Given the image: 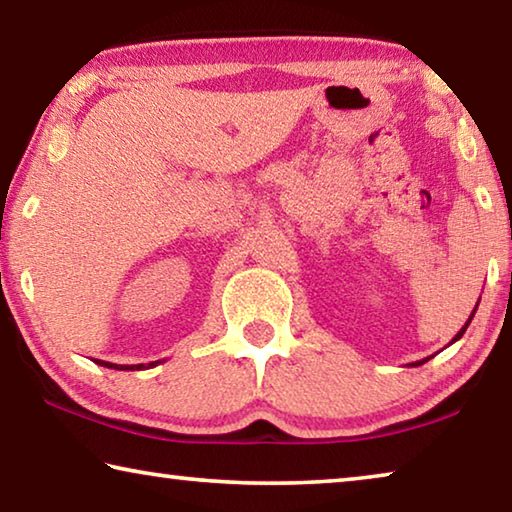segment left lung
Wrapping results in <instances>:
<instances>
[{
  "mask_svg": "<svg viewBox=\"0 0 512 512\" xmlns=\"http://www.w3.org/2000/svg\"><path fill=\"white\" fill-rule=\"evenodd\" d=\"M476 307H479V302H476ZM476 307H474V311H472V314H470V318H467V320H465V325L461 327V332H458V334L454 336V339H452V343H456V341H458V339H461V336L465 334V329H467V325H470V323H472V318H474V314H476ZM429 359H431V357H427V359H422V361H413V363H409V366H411V368H415V366H422V363H427Z\"/></svg>",
  "mask_w": 512,
  "mask_h": 512,
  "instance_id": "obj_1",
  "label": "left lung"
}]
</instances>
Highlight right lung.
Masks as SVG:
<instances>
[{"label":"right lung","mask_w":512,"mask_h":512,"mask_svg":"<svg viewBox=\"0 0 512 512\" xmlns=\"http://www.w3.org/2000/svg\"><path fill=\"white\" fill-rule=\"evenodd\" d=\"M97 363L99 366H106V368H115V370H144V368H153V366H158L160 361H151V363H137V366H117V363H110V361H99L97 359Z\"/></svg>","instance_id":"add662e5"}]
</instances>
